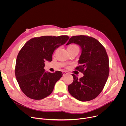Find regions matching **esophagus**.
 I'll use <instances>...</instances> for the list:
<instances>
[{
  "label": "esophagus",
  "mask_w": 126,
  "mask_h": 126,
  "mask_svg": "<svg viewBox=\"0 0 126 126\" xmlns=\"http://www.w3.org/2000/svg\"><path fill=\"white\" fill-rule=\"evenodd\" d=\"M62 73H63V76H65L66 75H67L68 74V72L67 71H63L62 72Z\"/></svg>",
  "instance_id": "34e87169"
}]
</instances>
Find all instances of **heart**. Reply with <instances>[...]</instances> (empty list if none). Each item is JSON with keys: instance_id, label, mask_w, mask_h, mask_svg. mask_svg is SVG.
<instances>
[{"instance_id": "obj_1", "label": "heart", "mask_w": 126, "mask_h": 126, "mask_svg": "<svg viewBox=\"0 0 126 126\" xmlns=\"http://www.w3.org/2000/svg\"><path fill=\"white\" fill-rule=\"evenodd\" d=\"M79 49V47L75 44H72L68 46V50H75V49Z\"/></svg>"}]
</instances>
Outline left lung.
I'll list each match as a JSON object with an SVG mask.
<instances>
[{
    "mask_svg": "<svg viewBox=\"0 0 126 126\" xmlns=\"http://www.w3.org/2000/svg\"><path fill=\"white\" fill-rule=\"evenodd\" d=\"M74 43L82 48L79 65L75 68L84 74L68 87L71 96L82 101L96 98L102 91L109 74V60L105 47L94 38L86 35L73 36L66 45Z\"/></svg>",
    "mask_w": 126,
    "mask_h": 126,
    "instance_id": "left-lung-1",
    "label": "left lung"
}]
</instances>
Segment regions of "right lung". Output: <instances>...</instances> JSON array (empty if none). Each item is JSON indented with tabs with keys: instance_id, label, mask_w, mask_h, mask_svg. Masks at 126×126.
Segmentation results:
<instances>
[{
	"instance_id": "obj_1",
	"label": "right lung",
	"mask_w": 126,
	"mask_h": 126,
	"mask_svg": "<svg viewBox=\"0 0 126 126\" xmlns=\"http://www.w3.org/2000/svg\"><path fill=\"white\" fill-rule=\"evenodd\" d=\"M69 39L67 35L34 37L21 49L16 59L15 74L21 91L27 97L41 100L52 93L63 74L59 71L45 72L44 62L51 61L54 51Z\"/></svg>"
}]
</instances>
